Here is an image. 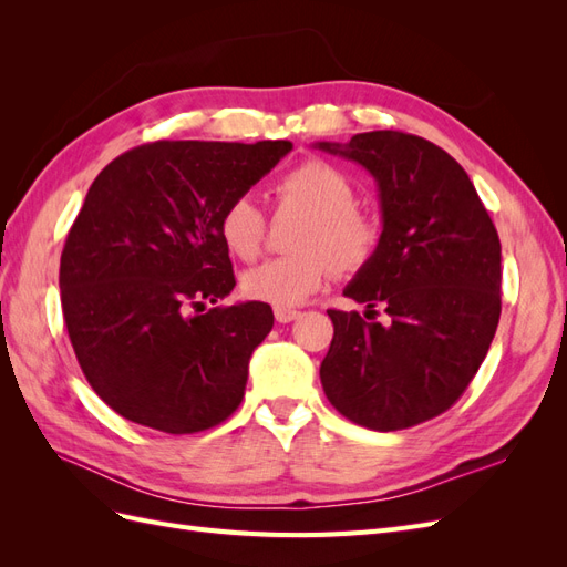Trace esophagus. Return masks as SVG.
Returning a JSON list of instances; mask_svg holds the SVG:
<instances>
[{
  "label": "esophagus",
  "mask_w": 567,
  "mask_h": 567,
  "mask_svg": "<svg viewBox=\"0 0 567 567\" xmlns=\"http://www.w3.org/2000/svg\"><path fill=\"white\" fill-rule=\"evenodd\" d=\"M274 317H277L279 323H290V321H296L300 317V312L288 310V307H277V310H274Z\"/></svg>",
  "instance_id": "1"
}]
</instances>
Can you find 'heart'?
Masks as SVG:
<instances>
[{
  "mask_svg": "<svg viewBox=\"0 0 567 567\" xmlns=\"http://www.w3.org/2000/svg\"><path fill=\"white\" fill-rule=\"evenodd\" d=\"M274 196L281 210L305 213L307 221L293 244L298 255L274 257L244 274L241 288L250 300L290 310L321 288L333 269L359 271L379 250V221L357 208L354 182L338 165L307 158L277 182ZM217 231L231 255L252 260L262 248L267 217L252 196H234L219 215Z\"/></svg>",
  "mask_w": 567,
  "mask_h": 567,
  "instance_id": "heart-1",
  "label": "heart"
}]
</instances>
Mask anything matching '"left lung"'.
Here are the masks:
<instances>
[{
	"instance_id": "obj_1",
	"label": "left lung",
	"mask_w": 567,
	"mask_h": 567,
	"mask_svg": "<svg viewBox=\"0 0 567 567\" xmlns=\"http://www.w3.org/2000/svg\"><path fill=\"white\" fill-rule=\"evenodd\" d=\"M317 146L379 182L381 244L342 293L390 317L329 310L326 398L381 433L431 421L468 388L499 323V234L466 169L423 136L375 130Z\"/></svg>"
}]
</instances>
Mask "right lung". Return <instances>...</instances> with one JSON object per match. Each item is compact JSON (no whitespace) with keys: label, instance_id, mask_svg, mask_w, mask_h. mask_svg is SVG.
I'll use <instances>...</instances> for the list:
<instances>
[{"label":"right lung","instance_id":"right-lung-1","mask_svg":"<svg viewBox=\"0 0 567 567\" xmlns=\"http://www.w3.org/2000/svg\"><path fill=\"white\" fill-rule=\"evenodd\" d=\"M290 142H151L117 156L90 186L61 252V307L78 364L120 416L188 435L244 400L265 302L205 307L236 286L217 231Z\"/></svg>","mask_w":567,"mask_h":567}]
</instances>
